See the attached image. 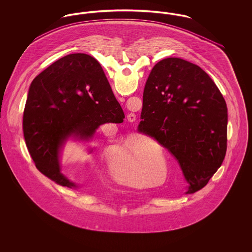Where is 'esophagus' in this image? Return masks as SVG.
Instances as JSON below:
<instances>
[{"instance_id":"obj_1","label":"esophagus","mask_w":252,"mask_h":252,"mask_svg":"<svg viewBox=\"0 0 252 252\" xmlns=\"http://www.w3.org/2000/svg\"><path fill=\"white\" fill-rule=\"evenodd\" d=\"M127 119H128L129 122H134V121L136 120V115L134 113H130V114L127 115Z\"/></svg>"}]
</instances>
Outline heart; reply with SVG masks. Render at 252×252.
Wrapping results in <instances>:
<instances>
[{
    "instance_id": "heart-1",
    "label": "heart",
    "mask_w": 252,
    "mask_h": 252,
    "mask_svg": "<svg viewBox=\"0 0 252 252\" xmlns=\"http://www.w3.org/2000/svg\"><path fill=\"white\" fill-rule=\"evenodd\" d=\"M162 162L161 149L156 141L135 138L130 140L125 149L118 150L110 156L109 168L118 180L135 184L139 182L144 168L146 175L155 170L157 175H159Z\"/></svg>"
}]
</instances>
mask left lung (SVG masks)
Instances as JSON below:
<instances>
[{
  "label": "left lung",
  "instance_id": "left-lung-1",
  "mask_svg": "<svg viewBox=\"0 0 252 252\" xmlns=\"http://www.w3.org/2000/svg\"><path fill=\"white\" fill-rule=\"evenodd\" d=\"M138 131L175 157L189 183L201 190L227 151L228 108L217 86L199 66L168 58L153 67L143 96Z\"/></svg>",
  "mask_w": 252,
  "mask_h": 252
}]
</instances>
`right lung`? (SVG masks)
Returning a JSON list of instances; mask_svg holds the SVG:
<instances>
[{"mask_svg": "<svg viewBox=\"0 0 252 252\" xmlns=\"http://www.w3.org/2000/svg\"><path fill=\"white\" fill-rule=\"evenodd\" d=\"M125 114L98 61L71 54L40 72L30 85L23 130L28 152L41 174L75 187L60 172V146L70 136L88 140L99 126L120 124Z\"/></svg>", "mask_w": 252, "mask_h": 252, "instance_id": "1", "label": "right lung"}]
</instances>
